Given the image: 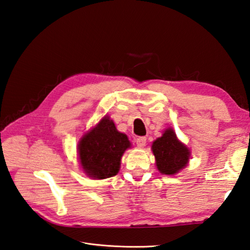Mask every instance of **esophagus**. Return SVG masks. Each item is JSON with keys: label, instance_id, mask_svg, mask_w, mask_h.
<instances>
[{"label": "esophagus", "instance_id": "esophagus-1", "mask_svg": "<svg viewBox=\"0 0 250 250\" xmlns=\"http://www.w3.org/2000/svg\"><path fill=\"white\" fill-rule=\"evenodd\" d=\"M135 143L137 145V146H139V148H143V146H146V138L144 137V136H139L135 139Z\"/></svg>", "mask_w": 250, "mask_h": 250}]
</instances>
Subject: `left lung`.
Returning <instances> with one entry per match:
<instances>
[{
	"instance_id": "obj_1",
	"label": "left lung",
	"mask_w": 250,
	"mask_h": 250,
	"mask_svg": "<svg viewBox=\"0 0 250 250\" xmlns=\"http://www.w3.org/2000/svg\"><path fill=\"white\" fill-rule=\"evenodd\" d=\"M155 156L156 167L162 174L174 175L188 165L190 150L177 139L172 127H168L162 137H158L152 145Z\"/></svg>"
}]
</instances>
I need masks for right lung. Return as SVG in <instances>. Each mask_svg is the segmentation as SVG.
<instances>
[{
  "label": "right lung",
  "mask_w": 250,
  "mask_h": 250,
  "mask_svg": "<svg viewBox=\"0 0 250 250\" xmlns=\"http://www.w3.org/2000/svg\"><path fill=\"white\" fill-rule=\"evenodd\" d=\"M131 143L117 131L113 120L104 116L85 133L78 145L79 162L83 172L93 180H104L118 173L120 161Z\"/></svg>",
  "instance_id": "add662e5"
}]
</instances>
